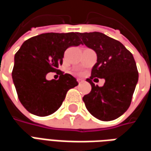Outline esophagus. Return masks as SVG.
Returning a JSON list of instances; mask_svg holds the SVG:
<instances>
[{
	"mask_svg": "<svg viewBox=\"0 0 151 151\" xmlns=\"http://www.w3.org/2000/svg\"><path fill=\"white\" fill-rule=\"evenodd\" d=\"M77 81H78V82L79 84H80V83H82V79H77Z\"/></svg>",
	"mask_w": 151,
	"mask_h": 151,
	"instance_id": "1",
	"label": "esophagus"
}]
</instances>
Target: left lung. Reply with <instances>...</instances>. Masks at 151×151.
Segmentation results:
<instances>
[{
	"mask_svg": "<svg viewBox=\"0 0 151 151\" xmlns=\"http://www.w3.org/2000/svg\"><path fill=\"white\" fill-rule=\"evenodd\" d=\"M82 42L97 54V63L86 81L91 91L83 102L89 112L103 121L120 117L129 108L138 81V71L133 54L122 43L100 32L78 33ZM94 77L104 78L103 87L95 85Z\"/></svg>",
	"mask_w": 151,
	"mask_h": 151,
	"instance_id": "8db88e82",
	"label": "left lung"
}]
</instances>
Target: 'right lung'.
<instances>
[{
  "instance_id": "obj_1",
  "label": "right lung",
  "mask_w": 151,
  "mask_h": 151,
  "mask_svg": "<svg viewBox=\"0 0 151 151\" xmlns=\"http://www.w3.org/2000/svg\"><path fill=\"white\" fill-rule=\"evenodd\" d=\"M81 43L78 32L44 33L22 43L14 56L12 78L18 99L29 112L39 116L54 113L69 89L78 85L75 78L61 71L58 80L47 81L46 75L58 71L68 47Z\"/></svg>"
}]
</instances>
